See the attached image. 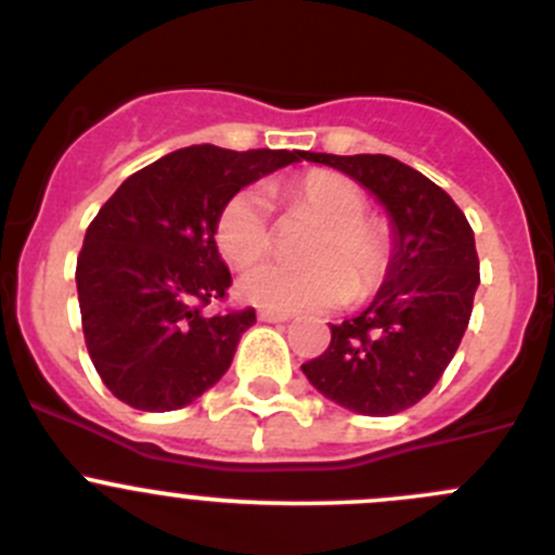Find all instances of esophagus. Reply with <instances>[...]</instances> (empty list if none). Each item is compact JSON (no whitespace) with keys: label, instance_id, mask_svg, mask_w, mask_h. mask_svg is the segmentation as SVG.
I'll return each mask as SVG.
<instances>
[{"label":"esophagus","instance_id":"34e87169","mask_svg":"<svg viewBox=\"0 0 555 555\" xmlns=\"http://www.w3.org/2000/svg\"><path fill=\"white\" fill-rule=\"evenodd\" d=\"M258 320H261V322H288V320H292V313H288V311H272V308H261V311H258Z\"/></svg>","mask_w":555,"mask_h":555}]
</instances>
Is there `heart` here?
Listing matches in <instances>:
<instances>
[{"label": "heart", "mask_w": 555, "mask_h": 555, "mask_svg": "<svg viewBox=\"0 0 555 555\" xmlns=\"http://www.w3.org/2000/svg\"><path fill=\"white\" fill-rule=\"evenodd\" d=\"M281 199L294 214L320 222L306 247L308 267L263 263L242 278L238 292L255 306L278 311H325L364 300L380 288L395 258V233L384 219L370 217L364 191L336 171L313 169L292 178ZM214 238L230 267H249L272 249L267 199L255 189L224 199L214 222Z\"/></svg>", "instance_id": "1"}]
</instances>
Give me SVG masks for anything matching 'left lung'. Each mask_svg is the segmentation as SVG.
Instances as JSON below:
<instances>
[{
    "mask_svg": "<svg viewBox=\"0 0 555 555\" xmlns=\"http://www.w3.org/2000/svg\"><path fill=\"white\" fill-rule=\"evenodd\" d=\"M302 158L370 189L395 233L391 269L372 306L331 325L327 350L302 372L327 400L358 414L411 409L439 384L469 325L480 283L473 228L448 191L389 155Z\"/></svg>",
    "mask_w": 555,
    "mask_h": 555,
    "instance_id": "8db88e82",
    "label": "left lung"
}]
</instances>
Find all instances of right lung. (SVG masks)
Listing matches in <instances>:
<instances>
[{
  "label": "right lung",
  "instance_id": "add662e5",
  "mask_svg": "<svg viewBox=\"0 0 555 555\" xmlns=\"http://www.w3.org/2000/svg\"><path fill=\"white\" fill-rule=\"evenodd\" d=\"M302 155L185 146L113 191L77 255L82 336L113 397L139 411H175L228 372L255 308L205 313L233 283L214 222L235 191Z\"/></svg>",
  "mask_w": 555,
  "mask_h": 555
}]
</instances>
